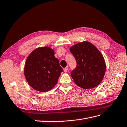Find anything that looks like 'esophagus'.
Masks as SVG:
<instances>
[{
	"label": "esophagus",
	"instance_id": "esophagus-1",
	"mask_svg": "<svg viewBox=\"0 0 127 127\" xmlns=\"http://www.w3.org/2000/svg\"><path fill=\"white\" fill-rule=\"evenodd\" d=\"M64 71L65 72H67V71H68V67H65V68H64Z\"/></svg>",
	"mask_w": 127,
	"mask_h": 127
}]
</instances>
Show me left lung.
<instances>
[{
	"label": "left lung",
	"instance_id": "1",
	"mask_svg": "<svg viewBox=\"0 0 127 127\" xmlns=\"http://www.w3.org/2000/svg\"><path fill=\"white\" fill-rule=\"evenodd\" d=\"M75 57L77 66L71 75L78 87L92 89L102 82L105 73L106 65L103 56L95 46L84 41L70 49Z\"/></svg>",
	"mask_w": 127,
	"mask_h": 127
}]
</instances>
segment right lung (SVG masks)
<instances>
[{
    "label": "right lung",
    "mask_w": 127,
    "mask_h": 127,
    "mask_svg": "<svg viewBox=\"0 0 127 127\" xmlns=\"http://www.w3.org/2000/svg\"><path fill=\"white\" fill-rule=\"evenodd\" d=\"M54 54V50L50 47H40L31 52L26 59L25 77L34 89L45 92L57 84L63 69Z\"/></svg>",
    "instance_id": "add662e5"
}]
</instances>
